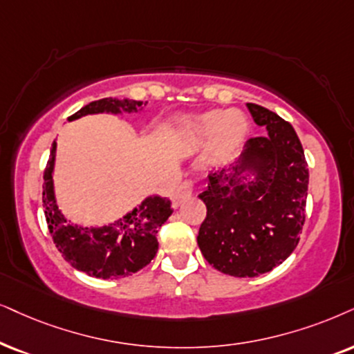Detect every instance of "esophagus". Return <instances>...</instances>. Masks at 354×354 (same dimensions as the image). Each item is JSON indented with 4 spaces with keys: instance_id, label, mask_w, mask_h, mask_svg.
<instances>
[{
    "instance_id": "esophagus-1",
    "label": "esophagus",
    "mask_w": 354,
    "mask_h": 354,
    "mask_svg": "<svg viewBox=\"0 0 354 354\" xmlns=\"http://www.w3.org/2000/svg\"><path fill=\"white\" fill-rule=\"evenodd\" d=\"M192 192H194V183L186 180L180 187H178L176 192L173 194V205H174V207H178V205L189 199L192 196Z\"/></svg>"
}]
</instances>
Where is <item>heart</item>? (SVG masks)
<instances>
[{
	"label": "heart",
	"mask_w": 354,
	"mask_h": 354,
	"mask_svg": "<svg viewBox=\"0 0 354 354\" xmlns=\"http://www.w3.org/2000/svg\"><path fill=\"white\" fill-rule=\"evenodd\" d=\"M187 132L198 142L214 138V151L217 156H229L243 144L248 124L239 111H212L192 119Z\"/></svg>",
	"instance_id": "b5f03b06"
}]
</instances>
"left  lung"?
Here are the masks:
<instances>
[{"label":"left lung","instance_id":"obj_1","mask_svg":"<svg viewBox=\"0 0 354 354\" xmlns=\"http://www.w3.org/2000/svg\"><path fill=\"white\" fill-rule=\"evenodd\" d=\"M247 107L268 133L248 138L232 171L210 173L199 194L207 207L198 235L201 252L209 265L235 277L271 271L294 252L308 187L306 155L292 125L263 106ZM241 172L255 178L248 180Z\"/></svg>","mask_w":354,"mask_h":354}]
</instances>
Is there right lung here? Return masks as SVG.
Masks as SVG:
<instances>
[{"mask_svg":"<svg viewBox=\"0 0 354 354\" xmlns=\"http://www.w3.org/2000/svg\"><path fill=\"white\" fill-rule=\"evenodd\" d=\"M147 102L133 100H104L93 101L78 113L70 115L68 120L83 118L86 114L113 113L120 111L142 109ZM57 142L52 144L50 158H48L46 171H44V192L42 203L46 209L48 232L58 252L70 263L75 270L86 272L89 276L102 277H125L145 268L155 258L158 250L156 232L167 218L171 216V203L165 198H147L138 207L127 216L119 218L111 225L100 229L73 225L66 221L58 209L55 196H53V162H55Z\"/></svg>","mask_w":354,"mask_h":354,"instance_id":"obj_1","label":"right lung"}]
</instances>
